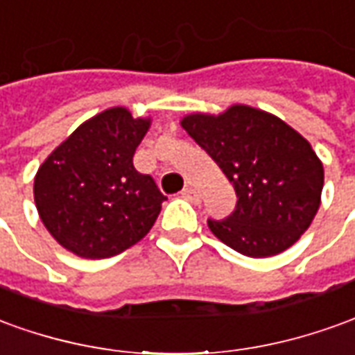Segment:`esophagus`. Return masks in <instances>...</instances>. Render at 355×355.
I'll list each match as a JSON object with an SVG mask.
<instances>
[{
  "label": "esophagus",
  "mask_w": 355,
  "mask_h": 355,
  "mask_svg": "<svg viewBox=\"0 0 355 355\" xmlns=\"http://www.w3.org/2000/svg\"><path fill=\"white\" fill-rule=\"evenodd\" d=\"M182 196H184L188 202H192V203H200V200H202L200 192H198V190H194L192 186H186L184 190H182Z\"/></svg>",
  "instance_id": "1"
}]
</instances>
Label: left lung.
Returning <instances> with one entry per match:
<instances>
[{
  "label": "left lung",
  "mask_w": 355,
  "mask_h": 355,
  "mask_svg": "<svg viewBox=\"0 0 355 355\" xmlns=\"http://www.w3.org/2000/svg\"><path fill=\"white\" fill-rule=\"evenodd\" d=\"M180 126L236 190V209L225 220H207L223 244L248 257H271L298 242L324 182L323 163L298 130L244 103L219 115L190 113Z\"/></svg>",
  "instance_id": "obj_1"
}]
</instances>
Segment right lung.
Listing matches in <instances>:
<instances>
[{"label":"right lung","instance_id":"right-lung-1","mask_svg":"<svg viewBox=\"0 0 355 355\" xmlns=\"http://www.w3.org/2000/svg\"><path fill=\"white\" fill-rule=\"evenodd\" d=\"M150 126V117L109 107L84 121L40 165L36 209L49 234L71 254L111 257L153 227L167 198L132 165Z\"/></svg>","mask_w":355,"mask_h":355}]
</instances>
